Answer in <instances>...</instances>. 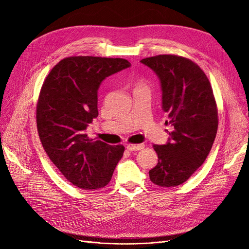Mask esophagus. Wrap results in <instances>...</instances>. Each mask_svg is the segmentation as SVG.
<instances>
[{
  "instance_id": "esophagus-1",
  "label": "esophagus",
  "mask_w": 249,
  "mask_h": 249,
  "mask_svg": "<svg viewBox=\"0 0 249 249\" xmlns=\"http://www.w3.org/2000/svg\"><path fill=\"white\" fill-rule=\"evenodd\" d=\"M144 148V144H127L126 149L131 150V152H135V150H140Z\"/></svg>"
}]
</instances>
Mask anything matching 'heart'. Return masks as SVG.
<instances>
[{
	"label": "heart",
	"instance_id": "b5f03b06",
	"mask_svg": "<svg viewBox=\"0 0 249 249\" xmlns=\"http://www.w3.org/2000/svg\"><path fill=\"white\" fill-rule=\"evenodd\" d=\"M134 84H135V89H138V88H148V87H147V85L145 84V83H144V82H142V81H137V82H135Z\"/></svg>",
	"mask_w": 249,
	"mask_h": 249
}]
</instances>
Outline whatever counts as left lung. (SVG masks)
<instances>
[{
    "label": "left lung",
    "mask_w": 249,
    "mask_h": 249,
    "mask_svg": "<svg viewBox=\"0 0 249 249\" xmlns=\"http://www.w3.org/2000/svg\"><path fill=\"white\" fill-rule=\"evenodd\" d=\"M159 77L162 108L173 126L169 142L154 145L158 164L149 178L160 187L185 183L205 162L218 129V110L206 73L192 60L158 55L141 60Z\"/></svg>",
    "instance_id": "obj_1"
}]
</instances>
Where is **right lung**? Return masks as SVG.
<instances>
[{
	"label": "right lung",
	"mask_w": 249,
	"mask_h": 249,
	"mask_svg": "<svg viewBox=\"0 0 249 249\" xmlns=\"http://www.w3.org/2000/svg\"><path fill=\"white\" fill-rule=\"evenodd\" d=\"M130 65L123 58L67 57L53 67L41 86L36 106L41 144L65 178L81 189L107 186L124 155V145L93 141L85 130L99 115L102 81Z\"/></svg>",
	"instance_id": "1"
}]
</instances>
